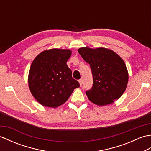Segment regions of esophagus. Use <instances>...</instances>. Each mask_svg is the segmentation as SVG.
<instances>
[{
    "label": "esophagus",
    "mask_w": 151,
    "mask_h": 151,
    "mask_svg": "<svg viewBox=\"0 0 151 151\" xmlns=\"http://www.w3.org/2000/svg\"><path fill=\"white\" fill-rule=\"evenodd\" d=\"M79 84H80V85L81 86H82V84H83V80L82 79H81V80H79Z\"/></svg>",
    "instance_id": "esophagus-1"
}]
</instances>
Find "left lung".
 I'll list each match as a JSON object with an SVG mask.
<instances>
[{
	"label": "left lung",
	"mask_w": 151,
	"mask_h": 151,
	"mask_svg": "<svg viewBox=\"0 0 151 151\" xmlns=\"http://www.w3.org/2000/svg\"><path fill=\"white\" fill-rule=\"evenodd\" d=\"M82 58L90 65L93 84L86 91L89 101L99 106L113 103L119 99L127 88L129 73L121 58L106 48L78 49Z\"/></svg>",
	"instance_id": "1"
}]
</instances>
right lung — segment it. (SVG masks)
Masks as SVG:
<instances>
[{
  "instance_id": "obj_1",
  "label": "right lung",
  "mask_w": 151,
  "mask_h": 151,
  "mask_svg": "<svg viewBox=\"0 0 151 151\" xmlns=\"http://www.w3.org/2000/svg\"><path fill=\"white\" fill-rule=\"evenodd\" d=\"M70 55L69 49H49L38 54L32 63L28 86L34 97L44 106H60L80 87L67 65Z\"/></svg>"
}]
</instances>
